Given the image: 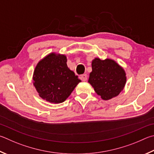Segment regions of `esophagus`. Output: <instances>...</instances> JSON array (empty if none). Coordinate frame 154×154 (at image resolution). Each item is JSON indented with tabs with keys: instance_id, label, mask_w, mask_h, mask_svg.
Masks as SVG:
<instances>
[{
	"instance_id": "obj_1",
	"label": "esophagus",
	"mask_w": 154,
	"mask_h": 154,
	"mask_svg": "<svg viewBox=\"0 0 154 154\" xmlns=\"http://www.w3.org/2000/svg\"><path fill=\"white\" fill-rule=\"evenodd\" d=\"M81 79H82L83 82H85L88 79V76H87L86 74H83L81 75Z\"/></svg>"
}]
</instances>
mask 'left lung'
<instances>
[{
  "label": "left lung",
  "mask_w": 154,
  "mask_h": 154,
  "mask_svg": "<svg viewBox=\"0 0 154 154\" xmlns=\"http://www.w3.org/2000/svg\"><path fill=\"white\" fill-rule=\"evenodd\" d=\"M92 71L88 82L97 95L104 100L117 96L123 89L126 74L122 67L110 59L95 58L91 63Z\"/></svg>",
  "instance_id": "left-lung-1"
}]
</instances>
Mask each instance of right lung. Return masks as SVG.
I'll return each mask as SVG.
<instances>
[{"label":"right lung","mask_w":154,"mask_h":154,"mask_svg":"<svg viewBox=\"0 0 154 154\" xmlns=\"http://www.w3.org/2000/svg\"><path fill=\"white\" fill-rule=\"evenodd\" d=\"M33 79L39 96L52 103L63 102L81 82L68 68L65 56L53 53L38 63Z\"/></svg>","instance_id":"add662e5"}]
</instances>
